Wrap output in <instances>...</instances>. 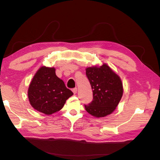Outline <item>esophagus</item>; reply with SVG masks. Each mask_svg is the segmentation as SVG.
I'll use <instances>...</instances> for the list:
<instances>
[{"mask_svg":"<svg viewBox=\"0 0 160 160\" xmlns=\"http://www.w3.org/2000/svg\"><path fill=\"white\" fill-rule=\"evenodd\" d=\"M72 92H73V93L75 94V93H77V88H73V89H72Z\"/></svg>","mask_w":160,"mask_h":160,"instance_id":"34e87169","label":"esophagus"}]
</instances>
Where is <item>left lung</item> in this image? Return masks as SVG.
Here are the masks:
<instances>
[{"label": "left lung", "mask_w": 160, "mask_h": 160, "mask_svg": "<svg viewBox=\"0 0 160 160\" xmlns=\"http://www.w3.org/2000/svg\"><path fill=\"white\" fill-rule=\"evenodd\" d=\"M86 75L93 91V101L85 105V110L96 118H103L114 111L123 95L120 77L106 64L86 69Z\"/></svg>", "instance_id": "obj_1"}]
</instances>
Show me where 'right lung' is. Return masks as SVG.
<instances>
[{
  "instance_id": "1",
  "label": "right lung",
  "mask_w": 160,
  "mask_h": 160,
  "mask_svg": "<svg viewBox=\"0 0 160 160\" xmlns=\"http://www.w3.org/2000/svg\"><path fill=\"white\" fill-rule=\"evenodd\" d=\"M72 95L63 81L56 75L55 69L45 66L37 71L28 89L32 107L47 115L60 111Z\"/></svg>"
}]
</instances>
